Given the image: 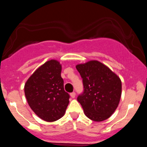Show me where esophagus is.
Instances as JSON below:
<instances>
[{
	"instance_id": "1",
	"label": "esophagus",
	"mask_w": 147,
	"mask_h": 147,
	"mask_svg": "<svg viewBox=\"0 0 147 147\" xmlns=\"http://www.w3.org/2000/svg\"><path fill=\"white\" fill-rule=\"evenodd\" d=\"M70 96H71V97L72 98H74L75 97H76V93H74V92H73V93H71V94H70Z\"/></svg>"
}]
</instances>
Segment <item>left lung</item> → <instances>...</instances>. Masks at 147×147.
<instances>
[{
    "mask_svg": "<svg viewBox=\"0 0 147 147\" xmlns=\"http://www.w3.org/2000/svg\"><path fill=\"white\" fill-rule=\"evenodd\" d=\"M84 92L77 101L85 115L94 121H103L113 114L121 96V81L107 66L97 60L78 64Z\"/></svg>",
    "mask_w": 147,
    "mask_h": 147,
    "instance_id": "left-lung-1",
    "label": "left lung"
}]
</instances>
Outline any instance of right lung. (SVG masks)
Listing matches in <instances>:
<instances>
[{
    "mask_svg": "<svg viewBox=\"0 0 147 147\" xmlns=\"http://www.w3.org/2000/svg\"><path fill=\"white\" fill-rule=\"evenodd\" d=\"M62 65L51 59L37 68L24 86L28 105L42 120L52 122L65 115L70 96L64 90Z\"/></svg>",
    "mask_w": 147,
    "mask_h": 147,
    "instance_id": "obj_1",
    "label": "right lung"
}]
</instances>
